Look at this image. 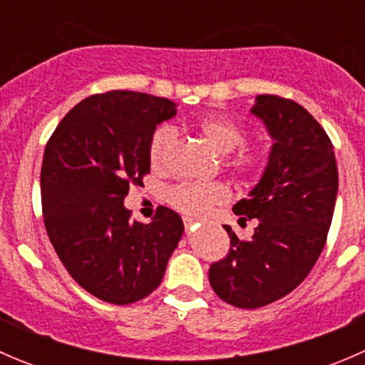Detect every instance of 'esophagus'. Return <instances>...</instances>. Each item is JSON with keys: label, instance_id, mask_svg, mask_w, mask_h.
I'll list each match as a JSON object with an SVG mask.
<instances>
[{"label": "esophagus", "instance_id": "1", "mask_svg": "<svg viewBox=\"0 0 365 365\" xmlns=\"http://www.w3.org/2000/svg\"><path fill=\"white\" fill-rule=\"evenodd\" d=\"M183 222H185V230L187 231H192L194 227H196V220L189 219V217H185V219H183Z\"/></svg>", "mask_w": 365, "mask_h": 365}]
</instances>
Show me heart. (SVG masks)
I'll return each mask as SVG.
<instances>
[{"instance_id":"obj_1","label":"heart","mask_w":365,"mask_h":365,"mask_svg":"<svg viewBox=\"0 0 365 365\" xmlns=\"http://www.w3.org/2000/svg\"><path fill=\"white\" fill-rule=\"evenodd\" d=\"M200 132L203 138L220 155H230L235 150L240 148L245 141V134L235 121L219 116H208L200 121ZM178 134L173 127L164 125L153 132L148 146L150 164L157 171L168 169L171 162L173 152H175ZM233 171L251 173L259 165L257 155L249 152H242L240 155L227 160ZM231 197L230 190L222 183H182L171 190V203L180 210L192 217H206L217 208V206L227 203Z\"/></svg>"}]
</instances>
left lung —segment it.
Masks as SVG:
<instances>
[{
	"mask_svg": "<svg viewBox=\"0 0 365 365\" xmlns=\"http://www.w3.org/2000/svg\"><path fill=\"white\" fill-rule=\"evenodd\" d=\"M251 114L272 138L259 182L233 206L240 222L257 219L251 240L224 226L231 247L210 267L213 292L256 309L286 297L309 275L325 245L336 206L337 162L322 125L297 102L257 95Z\"/></svg>",
	"mask_w": 365,
	"mask_h": 365,
	"instance_id": "8db88e82",
	"label": "left lung"
}]
</instances>
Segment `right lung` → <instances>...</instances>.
Here are the masks:
<instances>
[{
    "mask_svg": "<svg viewBox=\"0 0 365 365\" xmlns=\"http://www.w3.org/2000/svg\"><path fill=\"white\" fill-rule=\"evenodd\" d=\"M176 114L169 98L114 90L70 109L46 146L40 173L46 230L73 281L125 305L159 288L183 220L159 206L152 222L130 219L123 200L150 173L148 146Z\"/></svg>",
    "mask_w": 365,
    "mask_h": 365,
    "instance_id": "add662e5",
    "label": "right lung"
}]
</instances>
